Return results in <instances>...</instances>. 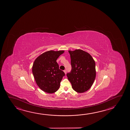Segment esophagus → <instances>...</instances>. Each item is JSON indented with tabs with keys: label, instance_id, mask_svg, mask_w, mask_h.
Returning <instances> with one entry per match:
<instances>
[{
	"label": "esophagus",
	"instance_id": "34e87169",
	"mask_svg": "<svg viewBox=\"0 0 130 130\" xmlns=\"http://www.w3.org/2000/svg\"><path fill=\"white\" fill-rule=\"evenodd\" d=\"M64 73H65V74H66V73H67V70H64Z\"/></svg>",
	"mask_w": 130,
	"mask_h": 130
}]
</instances>
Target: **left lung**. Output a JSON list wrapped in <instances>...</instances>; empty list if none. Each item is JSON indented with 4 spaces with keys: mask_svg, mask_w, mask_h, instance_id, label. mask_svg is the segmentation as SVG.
Here are the masks:
<instances>
[{
    "mask_svg": "<svg viewBox=\"0 0 130 130\" xmlns=\"http://www.w3.org/2000/svg\"><path fill=\"white\" fill-rule=\"evenodd\" d=\"M68 52L72 69L67 77L75 91L84 93L91 88L95 78V62L91 55L82 50Z\"/></svg>",
    "mask_w": 130,
    "mask_h": 130,
    "instance_id": "obj_1",
    "label": "left lung"
}]
</instances>
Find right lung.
<instances>
[{
    "mask_svg": "<svg viewBox=\"0 0 130 130\" xmlns=\"http://www.w3.org/2000/svg\"><path fill=\"white\" fill-rule=\"evenodd\" d=\"M64 52L49 51L35 60L32 67L35 79L39 88L46 93H55L59 88L65 73L59 69L56 61Z\"/></svg>",
    "mask_w": 130,
    "mask_h": 130,
    "instance_id": "obj_1",
    "label": "right lung"
}]
</instances>
